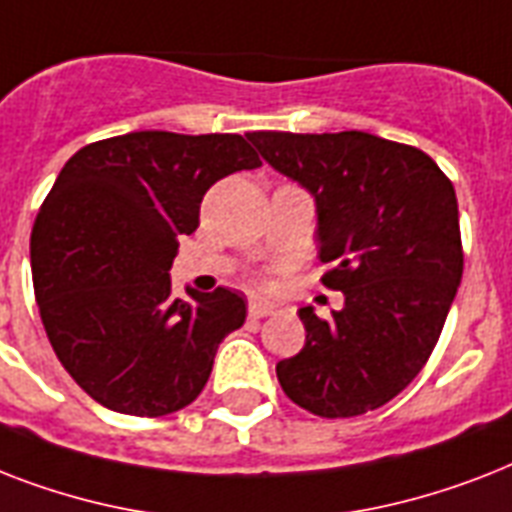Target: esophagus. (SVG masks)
I'll list each match as a JSON object with an SVG mask.
<instances>
[{
  "label": "esophagus",
  "instance_id": "34e87169",
  "mask_svg": "<svg viewBox=\"0 0 512 512\" xmlns=\"http://www.w3.org/2000/svg\"><path fill=\"white\" fill-rule=\"evenodd\" d=\"M273 305L268 303H249V319H265V316H271Z\"/></svg>",
  "mask_w": 512,
  "mask_h": 512
}]
</instances>
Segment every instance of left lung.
I'll list each match as a JSON object with an SVG mask.
<instances>
[{
  "instance_id": "obj_1",
  "label": "left lung",
  "mask_w": 512,
  "mask_h": 512,
  "mask_svg": "<svg viewBox=\"0 0 512 512\" xmlns=\"http://www.w3.org/2000/svg\"><path fill=\"white\" fill-rule=\"evenodd\" d=\"M273 170L305 185L319 212L321 284L345 295L305 345L276 364L284 393L319 417H358L396 398L428 364L462 279L452 180L425 151L369 132H252Z\"/></svg>"
}]
</instances>
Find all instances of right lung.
I'll return each mask as SVG.
<instances>
[{
  "label": "right lung",
  "mask_w": 512,
  "mask_h": 512,
  "mask_svg": "<svg viewBox=\"0 0 512 512\" xmlns=\"http://www.w3.org/2000/svg\"><path fill=\"white\" fill-rule=\"evenodd\" d=\"M260 164L241 135L146 130L79 148L60 170L31 231L34 295L55 356L98 404L164 417L204 390L247 303L225 287L177 300V239L220 177Z\"/></svg>",
  "instance_id": "add662e5"
}]
</instances>
